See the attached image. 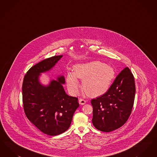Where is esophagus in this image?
<instances>
[{
  "instance_id": "esophagus-1",
  "label": "esophagus",
  "mask_w": 157,
  "mask_h": 157,
  "mask_svg": "<svg viewBox=\"0 0 157 157\" xmlns=\"http://www.w3.org/2000/svg\"><path fill=\"white\" fill-rule=\"evenodd\" d=\"M79 103L81 105H84L86 104V101L83 99H79Z\"/></svg>"
}]
</instances>
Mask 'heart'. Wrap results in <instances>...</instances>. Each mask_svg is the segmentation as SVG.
<instances>
[{"label": "heart", "instance_id": "1", "mask_svg": "<svg viewBox=\"0 0 157 157\" xmlns=\"http://www.w3.org/2000/svg\"><path fill=\"white\" fill-rule=\"evenodd\" d=\"M114 76L113 68L100 61L78 64L74 67V73L67 74V88L73 94H77L80 86L78 78L82 80L84 92L90 97H97L106 92Z\"/></svg>", "mask_w": 157, "mask_h": 157}]
</instances>
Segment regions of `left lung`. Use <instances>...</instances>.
Masks as SVG:
<instances>
[{"label":"left lung","mask_w":157,"mask_h":157,"mask_svg":"<svg viewBox=\"0 0 157 157\" xmlns=\"http://www.w3.org/2000/svg\"><path fill=\"white\" fill-rule=\"evenodd\" d=\"M135 95L134 75L129 67H125L105 94L91 100L94 127L106 132L122 127L131 113Z\"/></svg>","instance_id":"8db88e82"}]
</instances>
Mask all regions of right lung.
<instances>
[{"instance_id":"right-lung-1","label":"right lung","mask_w":157,"mask_h":157,"mask_svg":"<svg viewBox=\"0 0 157 157\" xmlns=\"http://www.w3.org/2000/svg\"><path fill=\"white\" fill-rule=\"evenodd\" d=\"M62 55L43 60L30 67L22 84L23 109L28 120L45 134H61L69 128L74 113L79 107L78 98L67 95L62 84L63 76L52 80L48 86L39 81L40 73L51 69Z\"/></svg>"}]
</instances>
